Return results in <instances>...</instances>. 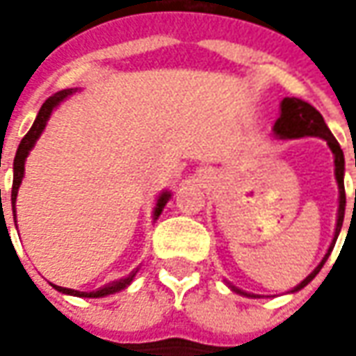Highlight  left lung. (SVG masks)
<instances>
[{
    "instance_id": "obj_1",
    "label": "left lung",
    "mask_w": 356,
    "mask_h": 356,
    "mask_svg": "<svg viewBox=\"0 0 356 356\" xmlns=\"http://www.w3.org/2000/svg\"><path fill=\"white\" fill-rule=\"evenodd\" d=\"M273 136L281 138V140H295V138H307V136H315V138H323L327 146L331 148L333 158H335V180L339 186V208H337V222H335V234L331 239V245L327 253L323 255V259L319 261V266L315 267L311 273H309L305 280L301 281L299 285H295L289 293H295L299 289H303L305 285H309L313 277L321 271V267L325 266V261L329 259V255L335 248V241L341 234V227H343V220H345V206H347V198H345V156H343V150L335 140V136L331 134L329 127L325 124L321 113L313 106V104L305 103L297 97H285L280 104V117L273 124ZM355 208H356V196H355ZM226 281V280H224ZM227 287L236 293L243 295V297H261V295L248 293L243 289H239L236 285H232L229 281H226Z\"/></svg>"
}]
</instances>
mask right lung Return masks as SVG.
Masks as SVG:
<instances>
[{"label":"right lung","mask_w":356,"mask_h":356,"mask_svg":"<svg viewBox=\"0 0 356 356\" xmlns=\"http://www.w3.org/2000/svg\"><path fill=\"white\" fill-rule=\"evenodd\" d=\"M75 92L76 89H65V90H59V92H55L53 97H49L47 101L43 103V106L39 108L33 127H31L29 132L23 136L19 148H17V152H15V160H13V186H11V210H13V216H15V202H17V192H19L21 180H23V176H25V160H27V156H29V152L33 150V146L37 144V140H39V136L43 134V130H45V127H47L49 118H51V115H53V111H55V108H57L61 103H65L71 95H75ZM170 198H172V194L168 192V190H162V192L158 194L156 206H154V212H152V220H158V216L162 213L164 206L168 204V200ZM0 204H1V196H0ZM15 227H17V216H15ZM138 269H140V267H136L134 271H130L129 275H124V277H120V280L117 281H111V283H106V285L99 287V289H95V291H76V289H69V287L53 285V283H51V285H53L59 293L73 295V297H85V299H99V297H106V295L118 293V291L127 289L130 283L134 281V277H136Z\"/></svg>","instance_id":"obj_1"}]
</instances>
